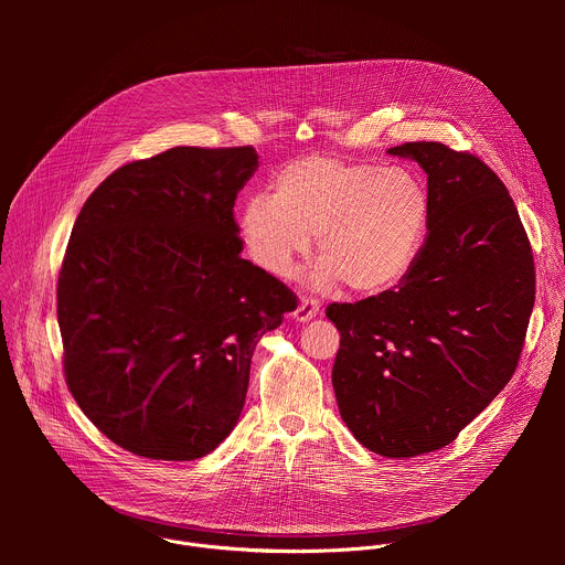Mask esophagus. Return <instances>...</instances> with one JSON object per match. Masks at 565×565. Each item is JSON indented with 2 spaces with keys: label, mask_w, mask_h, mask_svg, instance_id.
Returning a JSON list of instances; mask_svg holds the SVG:
<instances>
[{
  "label": "esophagus",
  "mask_w": 565,
  "mask_h": 565,
  "mask_svg": "<svg viewBox=\"0 0 565 565\" xmlns=\"http://www.w3.org/2000/svg\"><path fill=\"white\" fill-rule=\"evenodd\" d=\"M317 312H319V301L317 299H312V297H303L301 301H299V306H297V310H295V319L297 321H310L312 317H317Z\"/></svg>",
  "instance_id": "34e87169"
}]
</instances>
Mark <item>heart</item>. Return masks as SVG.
I'll return each instance as SVG.
<instances>
[{"instance_id":"heart-1","label":"heart","mask_w":565,"mask_h":565,"mask_svg":"<svg viewBox=\"0 0 565 565\" xmlns=\"http://www.w3.org/2000/svg\"><path fill=\"white\" fill-rule=\"evenodd\" d=\"M427 214V192L412 172L312 153L277 172L273 194L246 201L241 234L253 262L281 279L317 234L312 288L344 281L353 292H380L409 270Z\"/></svg>"}]
</instances>
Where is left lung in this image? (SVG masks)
<instances>
[{
	"mask_svg": "<svg viewBox=\"0 0 565 565\" xmlns=\"http://www.w3.org/2000/svg\"><path fill=\"white\" fill-rule=\"evenodd\" d=\"M427 174V236L397 288L331 303L340 416L386 458L436 451L503 391L534 306L532 248L503 181L469 151L405 142Z\"/></svg>",
	"mask_w": 565,
	"mask_h": 565,
	"instance_id": "left-lung-1",
	"label": "left lung"
}]
</instances>
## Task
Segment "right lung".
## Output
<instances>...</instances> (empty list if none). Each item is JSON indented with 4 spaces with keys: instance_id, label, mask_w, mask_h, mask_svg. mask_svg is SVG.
<instances>
[{
    "instance_id": "add662e5",
    "label": "right lung",
    "mask_w": 565,
    "mask_h": 565,
    "mask_svg": "<svg viewBox=\"0 0 565 565\" xmlns=\"http://www.w3.org/2000/svg\"><path fill=\"white\" fill-rule=\"evenodd\" d=\"M255 147H172L107 177L79 210L57 279L64 377L118 447L194 460L234 429L264 333L295 292L241 259L238 190Z\"/></svg>"
}]
</instances>
